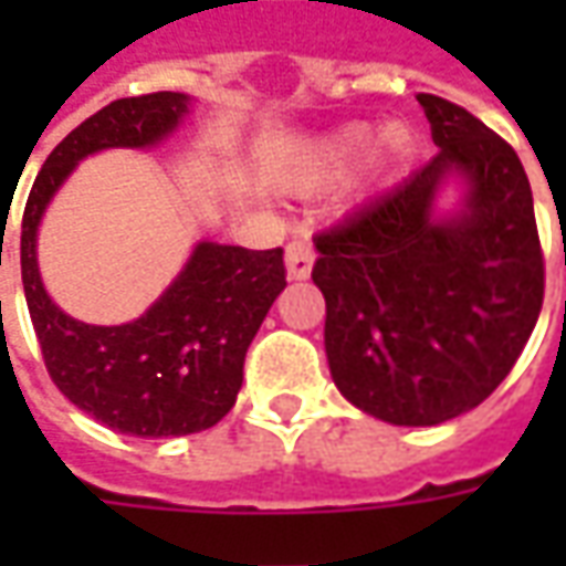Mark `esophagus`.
<instances>
[{"instance_id":"1","label":"esophagus","mask_w":566,"mask_h":566,"mask_svg":"<svg viewBox=\"0 0 566 566\" xmlns=\"http://www.w3.org/2000/svg\"><path fill=\"white\" fill-rule=\"evenodd\" d=\"M312 263H315V248H312V239L308 235H294L287 242V251H284V266H287V275L294 282H303L312 272Z\"/></svg>"}]
</instances>
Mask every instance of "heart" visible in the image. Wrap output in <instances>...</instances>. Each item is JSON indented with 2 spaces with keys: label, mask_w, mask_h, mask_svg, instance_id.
Wrapping results in <instances>:
<instances>
[{
  "label": "heart",
  "mask_w": 566,
  "mask_h": 566,
  "mask_svg": "<svg viewBox=\"0 0 566 566\" xmlns=\"http://www.w3.org/2000/svg\"><path fill=\"white\" fill-rule=\"evenodd\" d=\"M369 145V129L355 124V127H345L336 129L331 136H321V139L306 142L303 148L296 150L294 163H291V169H287V178L294 181L296 187H303V190H312V187H321L333 181V178H339V175L348 169V166H355L360 160V154L367 150ZM381 150H397L406 145V129L400 124H394L381 133Z\"/></svg>",
  "instance_id": "heart-1"
}]
</instances>
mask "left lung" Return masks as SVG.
I'll return each instance as SVG.
<instances>
[{
    "mask_svg": "<svg viewBox=\"0 0 566 566\" xmlns=\"http://www.w3.org/2000/svg\"><path fill=\"white\" fill-rule=\"evenodd\" d=\"M439 154L315 235L336 388L367 416L433 427L510 376L543 308L531 181L512 145L461 105L418 93ZM464 185L436 214L438 190Z\"/></svg>",
    "mask_w": 566,
    "mask_h": 566,
    "instance_id": "left-lung-1",
    "label": "left lung"
}]
</instances>
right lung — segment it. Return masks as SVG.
<instances>
[{
	"label": "right lung",
	"mask_w": 566,
	"mask_h": 566,
	"mask_svg": "<svg viewBox=\"0 0 566 566\" xmlns=\"http://www.w3.org/2000/svg\"><path fill=\"white\" fill-rule=\"evenodd\" d=\"M190 112V96L160 91L115 99L44 160L23 209L20 272L44 367L81 412L129 437L209 430L235 403L245 352L284 291L282 248L248 251L199 242L142 318L96 327L66 315L39 275V223L78 160L105 148H154Z\"/></svg>",
	"instance_id": "obj_1"
}]
</instances>
